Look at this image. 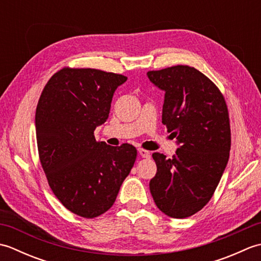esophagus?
Segmentation results:
<instances>
[{"label": "esophagus", "instance_id": "34e87169", "mask_svg": "<svg viewBox=\"0 0 261 261\" xmlns=\"http://www.w3.org/2000/svg\"><path fill=\"white\" fill-rule=\"evenodd\" d=\"M138 152H139V154L140 156L142 157V158H150V151H148V150H145V149H142V148H140V149H138Z\"/></svg>", "mask_w": 261, "mask_h": 261}]
</instances>
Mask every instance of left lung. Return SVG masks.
Here are the masks:
<instances>
[{
    "label": "left lung",
    "mask_w": 261,
    "mask_h": 261,
    "mask_svg": "<svg viewBox=\"0 0 261 261\" xmlns=\"http://www.w3.org/2000/svg\"><path fill=\"white\" fill-rule=\"evenodd\" d=\"M147 75L165 92L163 123L179 145L173 158L152 153L157 174L149 187L163 213L185 219L208 203L228 164V107L218 86L194 67L177 65Z\"/></svg>",
    "instance_id": "8db88e82"
}]
</instances>
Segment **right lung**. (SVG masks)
I'll return each instance as SVG.
<instances>
[{"label":"right lung","instance_id":"1","mask_svg":"<svg viewBox=\"0 0 261 261\" xmlns=\"http://www.w3.org/2000/svg\"><path fill=\"white\" fill-rule=\"evenodd\" d=\"M126 80L99 69L65 67L39 98L36 135L42 169L55 196L82 218H96L112 206L136 162L132 145L111 147L94 137Z\"/></svg>","mask_w":261,"mask_h":261}]
</instances>
